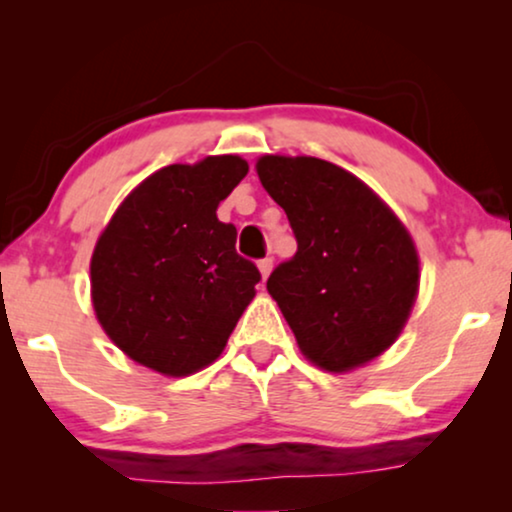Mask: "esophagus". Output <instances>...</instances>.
<instances>
[{
  "instance_id": "1",
  "label": "esophagus",
  "mask_w": 512,
  "mask_h": 512,
  "mask_svg": "<svg viewBox=\"0 0 512 512\" xmlns=\"http://www.w3.org/2000/svg\"><path fill=\"white\" fill-rule=\"evenodd\" d=\"M258 270H261L263 279H268L270 270H272V256H265V258H261V261H258Z\"/></svg>"
}]
</instances>
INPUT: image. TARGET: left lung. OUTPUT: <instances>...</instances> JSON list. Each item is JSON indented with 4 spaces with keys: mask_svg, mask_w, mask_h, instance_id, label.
Wrapping results in <instances>:
<instances>
[{
    "mask_svg": "<svg viewBox=\"0 0 512 512\" xmlns=\"http://www.w3.org/2000/svg\"><path fill=\"white\" fill-rule=\"evenodd\" d=\"M256 172L286 212L298 251L268 291L314 366L347 373L403 331L417 298L419 258L396 214L354 174L326 160L263 156Z\"/></svg>",
    "mask_w": 512,
    "mask_h": 512,
    "instance_id": "8db88e82",
    "label": "left lung"
}]
</instances>
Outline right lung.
Segmentation results:
<instances>
[{"label": "right lung", "instance_id": "1", "mask_svg": "<svg viewBox=\"0 0 512 512\" xmlns=\"http://www.w3.org/2000/svg\"><path fill=\"white\" fill-rule=\"evenodd\" d=\"M240 156L167 165L121 202L90 261L93 307L132 361L186 377L219 359L261 272L216 207L247 177Z\"/></svg>", "mask_w": 512, "mask_h": 512}]
</instances>
